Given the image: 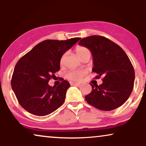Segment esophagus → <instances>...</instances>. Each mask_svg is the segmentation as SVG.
<instances>
[{
	"label": "esophagus",
	"mask_w": 146,
	"mask_h": 146,
	"mask_svg": "<svg viewBox=\"0 0 146 146\" xmlns=\"http://www.w3.org/2000/svg\"><path fill=\"white\" fill-rule=\"evenodd\" d=\"M71 85H75V86H79L81 85L80 83H75V82H70Z\"/></svg>",
	"instance_id": "34e87169"
}]
</instances>
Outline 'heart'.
<instances>
[{"label":"heart","mask_w":146,"mask_h":146,"mask_svg":"<svg viewBox=\"0 0 146 146\" xmlns=\"http://www.w3.org/2000/svg\"><path fill=\"white\" fill-rule=\"evenodd\" d=\"M75 52H76V54L78 56V57L81 59V58L82 57L85 53L89 52V50L88 48L85 47V46H77L76 48H75ZM64 57H65V55H63L61 58V60H60V63L61 64L63 63ZM85 73H86V71L83 69L71 70V71H69L67 73V75H66V77H67L68 79H69V80L79 81L82 79V77L84 76Z\"/></svg>","instance_id":"heart-1"}]
</instances>
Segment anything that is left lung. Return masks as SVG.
I'll use <instances>...</instances> for the list:
<instances>
[{
  "mask_svg": "<svg viewBox=\"0 0 146 146\" xmlns=\"http://www.w3.org/2000/svg\"><path fill=\"white\" fill-rule=\"evenodd\" d=\"M91 50L92 71L102 79V85L91 84L92 91L85 96L89 104L103 111H111L125 103L131 95L135 71L125 51L115 42L102 36L92 35L79 42Z\"/></svg>",
  "mask_w": 146,
  "mask_h": 146,
  "instance_id": "left-lung-1",
  "label": "left lung"
}]
</instances>
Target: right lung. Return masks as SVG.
<instances>
[{"label": "right lung", "mask_w": 146, "mask_h": 146, "mask_svg": "<svg viewBox=\"0 0 146 146\" xmlns=\"http://www.w3.org/2000/svg\"><path fill=\"white\" fill-rule=\"evenodd\" d=\"M80 38L43 40L19 60L13 71L11 87L25 110L35 115L44 116L63 105L69 83L63 80L54 87L48 83L59 71L63 54Z\"/></svg>", "instance_id": "add662e5"}]
</instances>
